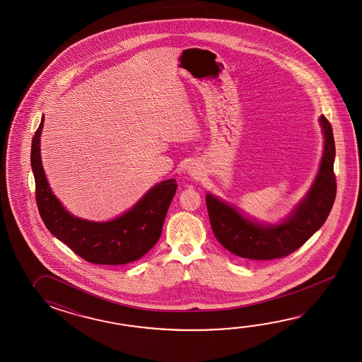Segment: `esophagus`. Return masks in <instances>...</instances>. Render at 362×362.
I'll use <instances>...</instances> for the list:
<instances>
[{"instance_id": "esophagus-1", "label": "esophagus", "mask_w": 362, "mask_h": 362, "mask_svg": "<svg viewBox=\"0 0 362 362\" xmlns=\"http://www.w3.org/2000/svg\"><path fill=\"white\" fill-rule=\"evenodd\" d=\"M194 172H195V170H190V173H192V175H195V173H194Z\"/></svg>"}]
</instances>
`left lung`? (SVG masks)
Segmentation results:
<instances>
[{
    "label": "left lung",
    "mask_w": 362,
    "mask_h": 362,
    "mask_svg": "<svg viewBox=\"0 0 362 362\" xmlns=\"http://www.w3.org/2000/svg\"><path fill=\"white\" fill-rule=\"evenodd\" d=\"M325 136L321 167L307 198L285 223L262 226L247 220L237 209L207 194L208 216L217 240L231 254L259 262L281 259L300 248L326 221L337 197L334 173L335 141L329 120L321 116Z\"/></svg>",
    "instance_id": "left-lung-1"
}]
</instances>
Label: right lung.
<instances>
[{
    "mask_svg": "<svg viewBox=\"0 0 362 362\" xmlns=\"http://www.w3.org/2000/svg\"><path fill=\"white\" fill-rule=\"evenodd\" d=\"M44 116L32 139L31 167L40 216L49 231L81 259L92 264L122 265L147 254L162 234L163 223L177 189L167 180L145 194L134 207L107 223L77 218L62 207L50 190L40 155V134Z\"/></svg>",
    "mask_w": 362,
    "mask_h": 362,
    "instance_id": "obj_1",
    "label": "right lung"
}]
</instances>
